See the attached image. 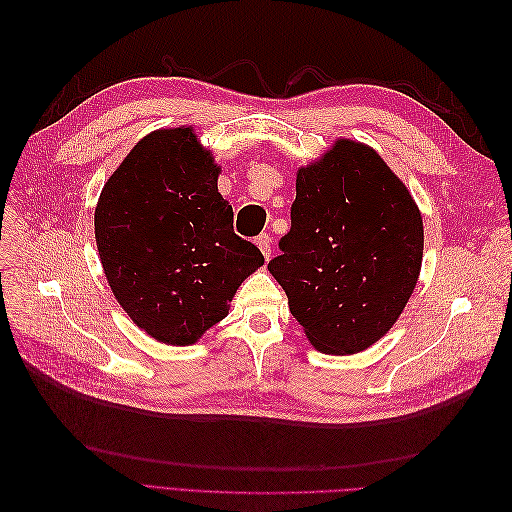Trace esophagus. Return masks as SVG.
<instances>
[{
    "label": "esophagus",
    "instance_id": "obj_1",
    "mask_svg": "<svg viewBox=\"0 0 512 512\" xmlns=\"http://www.w3.org/2000/svg\"><path fill=\"white\" fill-rule=\"evenodd\" d=\"M256 245H258V250L262 252V256L269 260V256H271V237L267 235V232H262V235L256 239Z\"/></svg>",
    "mask_w": 512,
    "mask_h": 512
}]
</instances>
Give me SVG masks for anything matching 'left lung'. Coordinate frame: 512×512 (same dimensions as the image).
<instances>
[{
	"instance_id": "obj_1",
	"label": "left lung",
	"mask_w": 512,
	"mask_h": 512,
	"mask_svg": "<svg viewBox=\"0 0 512 512\" xmlns=\"http://www.w3.org/2000/svg\"><path fill=\"white\" fill-rule=\"evenodd\" d=\"M269 271L309 344L354 354L404 312L423 262V218L378 153L350 138L297 170L290 232Z\"/></svg>"
}]
</instances>
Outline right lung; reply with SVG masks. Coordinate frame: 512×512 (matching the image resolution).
I'll use <instances>...</instances> for the list:
<instances>
[{"label":"right lung","mask_w":512,"mask_h":512,"mask_svg":"<svg viewBox=\"0 0 512 512\" xmlns=\"http://www.w3.org/2000/svg\"><path fill=\"white\" fill-rule=\"evenodd\" d=\"M218 175L192 128H166L132 147L98 198L108 286L136 327L168 346L198 342L265 265L258 247L232 230Z\"/></svg>","instance_id":"right-lung-1"}]
</instances>
